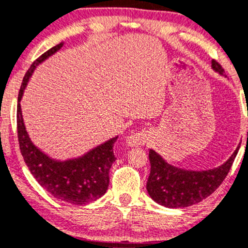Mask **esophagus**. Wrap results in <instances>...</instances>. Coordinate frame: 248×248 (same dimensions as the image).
Wrapping results in <instances>:
<instances>
[{
  "instance_id": "obj_1",
  "label": "esophagus",
  "mask_w": 248,
  "mask_h": 248,
  "mask_svg": "<svg viewBox=\"0 0 248 248\" xmlns=\"http://www.w3.org/2000/svg\"><path fill=\"white\" fill-rule=\"evenodd\" d=\"M147 140V133L143 132V131H140V132H135L132 135L127 137L126 140V146L127 147H140L146 143Z\"/></svg>"
}]
</instances>
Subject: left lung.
<instances>
[{
	"label": "left lung",
	"instance_id": "1",
	"mask_svg": "<svg viewBox=\"0 0 248 248\" xmlns=\"http://www.w3.org/2000/svg\"><path fill=\"white\" fill-rule=\"evenodd\" d=\"M211 69L225 77L224 69L215 60L211 62ZM238 148L240 147L235 149L224 164L207 170L179 168L167 162L155 149H149L151 173L147 180L149 196L162 206L170 209L186 207L200 202L213 194L224 182L235 160Z\"/></svg>",
	"mask_w": 248,
	"mask_h": 248
}]
</instances>
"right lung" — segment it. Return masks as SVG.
Instances as JSON below:
<instances>
[{"label":"right lung","instance_id":"add662e5","mask_svg":"<svg viewBox=\"0 0 248 248\" xmlns=\"http://www.w3.org/2000/svg\"><path fill=\"white\" fill-rule=\"evenodd\" d=\"M63 46L64 42H62L42 54L24 75L17 105L18 142L27 167L42 188L62 202L86 205L101 198L108 190L110 182L108 171L116 159L113 155V143L119 136L93 147L80 157L60 160L50 157L33 143L24 126L21 108L24 90L37 66L59 52Z\"/></svg>","mask_w":248,"mask_h":248}]
</instances>
